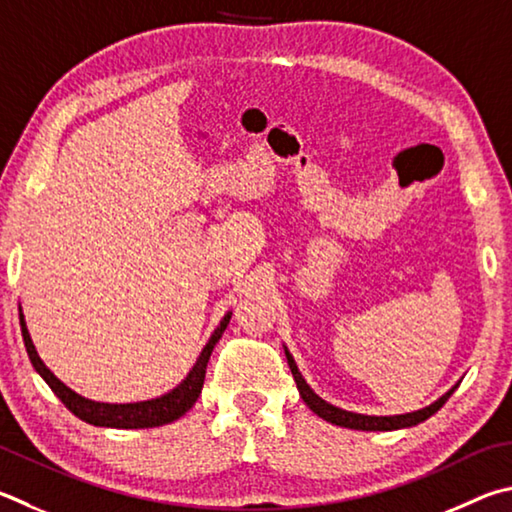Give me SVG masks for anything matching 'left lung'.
Masks as SVG:
<instances>
[{"label":"left lung","instance_id":"left-lung-1","mask_svg":"<svg viewBox=\"0 0 512 512\" xmlns=\"http://www.w3.org/2000/svg\"><path fill=\"white\" fill-rule=\"evenodd\" d=\"M286 351V349H284ZM286 360H288V367H291V374L297 383V389H300V396L302 401L309 405V410L318 414L324 421H329L333 425H340V427H351V430H367V432H387V430H401V427H412L423 423L425 418H430L434 412H439L441 407L445 405V401L454 394V385L450 392H445L439 401H434L432 405L423 407V410L418 412H410V414H398V416H367V414H356V412H347V410H340V407L331 405L327 401H322V398L313 392V389L306 385V380L302 378L300 369H297L295 360L291 353L286 351Z\"/></svg>","mask_w":512,"mask_h":512}]
</instances>
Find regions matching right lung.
<instances>
[{"instance_id":"add662e5","label":"right lung","mask_w":512,"mask_h":512,"mask_svg":"<svg viewBox=\"0 0 512 512\" xmlns=\"http://www.w3.org/2000/svg\"><path fill=\"white\" fill-rule=\"evenodd\" d=\"M230 311L224 315V320L219 322V327L212 333L210 340L206 342V347L199 353L197 362L190 369V374L181 380V385H176L172 392H167L159 398H152V401H141V403H96L89 401V398L80 396L62 383L58 376H53V371L44 365L42 358L37 356L33 340L29 336V329H26L24 315L20 311V324H22V338H24V347L26 353H29L31 365L35 367L37 374H40L46 385L53 389V394L60 398L69 412L82 418L85 423L91 425H100V427H120V430H138V427H159L165 423H172L176 418H181L190 407L197 403V398L201 394L203 387V378H206V367L210 360V353L215 349L219 338L224 336V331L230 322Z\"/></svg>"}]
</instances>
